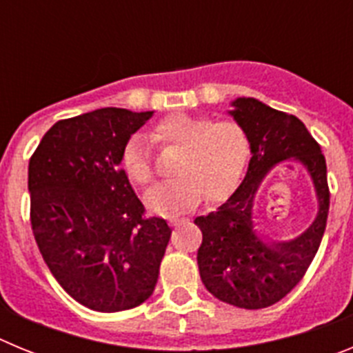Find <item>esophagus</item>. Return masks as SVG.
Returning a JSON list of instances; mask_svg holds the SVG:
<instances>
[{
	"label": "esophagus",
	"mask_w": 353,
	"mask_h": 353,
	"mask_svg": "<svg viewBox=\"0 0 353 353\" xmlns=\"http://www.w3.org/2000/svg\"><path fill=\"white\" fill-rule=\"evenodd\" d=\"M185 221H187V219H183V217H182V219H179V217H176V219H171L170 224H171V226H179V224L185 223Z\"/></svg>",
	"instance_id": "1"
}]
</instances>
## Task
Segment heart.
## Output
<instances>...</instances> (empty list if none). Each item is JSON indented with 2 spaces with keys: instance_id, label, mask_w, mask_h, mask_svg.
I'll list each match as a JSON object with an SVG mask.
<instances>
[{
  "instance_id": "obj_1",
  "label": "heart",
  "mask_w": 353,
  "mask_h": 353,
  "mask_svg": "<svg viewBox=\"0 0 353 353\" xmlns=\"http://www.w3.org/2000/svg\"><path fill=\"white\" fill-rule=\"evenodd\" d=\"M161 146H174L171 162L174 179L155 185L146 194L152 212L176 215L191 210L203 196L217 201L235 189L249 157V138L235 120H214L208 114L176 113L162 118L152 129ZM127 176L136 185L154 182L155 171L141 136H132L121 155Z\"/></svg>"
}]
</instances>
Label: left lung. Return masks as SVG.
Wrapping results in <instances>:
<instances>
[{"mask_svg": "<svg viewBox=\"0 0 353 353\" xmlns=\"http://www.w3.org/2000/svg\"><path fill=\"white\" fill-rule=\"evenodd\" d=\"M233 108L230 113L248 132L252 157L244 182L226 203L194 219L203 233L198 267L205 288L215 299L244 310H261L299 285L320 248L330 203L327 164L320 145L297 117L256 99H236ZM286 158H297L310 171L319 214L297 239L265 245L252 230V199L266 171Z\"/></svg>", "mask_w": 353, "mask_h": 353, "instance_id": "obj_1", "label": "left lung"}]
</instances>
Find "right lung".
Instances as JSON below:
<instances>
[{"instance_id":"1","label":"right lung","mask_w":353,"mask_h":353,"mask_svg":"<svg viewBox=\"0 0 353 353\" xmlns=\"http://www.w3.org/2000/svg\"><path fill=\"white\" fill-rule=\"evenodd\" d=\"M152 111L104 108L56 121L28 166L30 221L61 288L101 313L132 310L154 293L171 228L146 217L121 155Z\"/></svg>"}]
</instances>
